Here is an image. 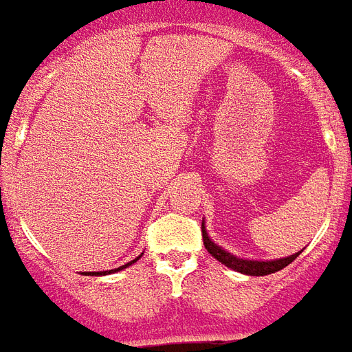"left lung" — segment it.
<instances>
[{"instance_id":"left-lung-1","label":"left lung","mask_w":352,"mask_h":352,"mask_svg":"<svg viewBox=\"0 0 352 352\" xmlns=\"http://www.w3.org/2000/svg\"><path fill=\"white\" fill-rule=\"evenodd\" d=\"M201 231H203V243L204 248L210 252L212 256L216 258L218 261H221L223 265H228V267L235 269L239 273H244V275H252V276H263V275H271V273H276V271H280L286 265H290L292 261L296 260L298 256H300V252L298 254H294L290 258H283V260H273V261H248V260H241V258H235V256H231L229 252L221 250L218 244H214L210 241V236L208 233L204 231V223L201 226Z\"/></svg>"}]
</instances>
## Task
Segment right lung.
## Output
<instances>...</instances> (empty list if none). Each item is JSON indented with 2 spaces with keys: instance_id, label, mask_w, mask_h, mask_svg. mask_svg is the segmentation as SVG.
Wrapping results in <instances>:
<instances>
[{
  "instance_id": "right-lung-1",
  "label": "right lung",
  "mask_w": 352,
  "mask_h": 352,
  "mask_svg": "<svg viewBox=\"0 0 352 352\" xmlns=\"http://www.w3.org/2000/svg\"><path fill=\"white\" fill-rule=\"evenodd\" d=\"M134 261H138V258L136 260H132L131 263H126V265H123V267H117V269H111V271H100V273H85V275H106V273H113V271H121V269L129 267V265H132Z\"/></svg>"
}]
</instances>
